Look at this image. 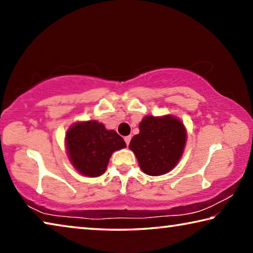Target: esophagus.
I'll list each match as a JSON object with an SVG mask.
<instances>
[{
  "instance_id": "1",
  "label": "esophagus",
  "mask_w": 253,
  "mask_h": 253,
  "mask_svg": "<svg viewBox=\"0 0 253 253\" xmlns=\"http://www.w3.org/2000/svg\"><path fill=\"white\" fill-rule=\"evenodd\" d=\"M124 139H125V143L127 144V146H128V145H129V143H130L131 136H126V137H125V138H124Z\"/></svg>"
}]
</instances>
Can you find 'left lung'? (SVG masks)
I'll use <instances>...</instances> for the list:
<instances>
[{
    "instance_id": "obj_1",
    "label": "left lung",
    "mask_w": 253,
    "mask_h": 253,
    "mask_svg": "<svg viewBox=\"0 0 253 253\" xmlns=\"http://www.w3.org/2000/svg\"><path fill=\"white\" fill-rule=\"evenodd\" d=\"M139 134L132 137L129 148L145 174L160 176L172 170L181 160L187 132L184 124L172 115L145 116Z\"/></svg>"
}]
</instances>
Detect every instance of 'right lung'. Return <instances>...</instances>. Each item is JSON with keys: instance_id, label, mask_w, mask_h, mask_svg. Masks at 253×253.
I'll return each mask as SVG.
<instances>
[{"instance_id": "1", "label": "right lung", "mask_w": 253, "mask_h": 253, "mask_svg": "<svg viewBox=\"0 0 253 253\" xmlns=\"http://www.w3.org/2000/svg\"><path fill=\"white\" fill-rule=\"evenodd\" d=\"M65 142L72 166L88 177L104 174L113 153L126 147L116 131L97 121L75 123L67 130Z\"/></svg>"}]
</instances>
